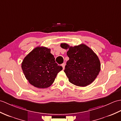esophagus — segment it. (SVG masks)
I'll return each mask as SVG.
<instances>
[{"label":"esophagus","mask_w":121,"mask_h":121,"mask_svg":"<svg viewBox=\"0 0 121 121\" xmlns=\"http://www.w3.org/2000/svg\"><path fill=\"white\" fill-rule=\"evenodd\" d=\"M65 63H63L62 64V68L64 69V68H65Z\"/></svg>","instance_id":"1"}]
</instances>
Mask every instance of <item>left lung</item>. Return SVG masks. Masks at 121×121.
Masks as SVG:
<instances>
[{"label": "left lung", "mask_w": 121, "mask_h": 121, "mask_svg": "<svg viewBox=\"0 0 121 121\" xmlns=\"http://www.w3.org/2000/svg\"><path fill=\"white\" fill-rule=\"evenodd\" d=\"M60 46L62 48L69 49L67 55L69 60L64 72L69 82L79 86L91 84L100 71V61L96 54L83 44L72 47L62 43Z\"/></svg>", "instance_id": "obj_1"}]
</instances>
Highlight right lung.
Wrapping results in <instances>:
<instances>
[{
    "label": "right lung",
    "mask_w": 121,
    "mask_h": 121,
    "mask_svg": "<svg viewBox=\"0 0 121 121\" xmlns=\"http://www.w3.org/2000/svg\"><path fill=\"white\" fill-rule=\"evenodd\" d=\"M50 49L39 46L33 49L24 59L22 69L31 85L38 88H47L54 82L62 67L56 62Z\"/></svg>",
    "instance_id": "obj_1"
}]
</instances>
